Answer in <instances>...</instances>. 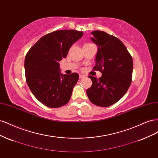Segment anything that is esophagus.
<instances>
[{"label":"esophagus","mask_w":158,"mask_h":158,"mask_svg":"<svg viewBox=\"0 0 158 158\" xmlns=\"http://www.w3.org/2000/svg\"><path fill=\"white\" fill-rule=\"evenodd\" d=\"M84 77H85V76H84V75H83V74H80V76H79V78H80V79L84 78Z\"/></svg>","instance_id":"34e87169"}]
</instances>
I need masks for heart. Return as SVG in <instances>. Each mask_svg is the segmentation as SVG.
I'll return each mask as SVG.
<instances>
[{
    "label": "heart",
    "instance_id": "heart-1",
    "mask_svg": "<svg viewBox=\"0 0 158 158\" xmlns=\"http://www.w3.org/2000/svg\"><path fill=\"white\" fill-rule=\"evenodd\" d=\"M89 44H85V45H89Z\"/></svg>",
    "mask_w": 158,
    "mask_h": 158
}]
</instances>
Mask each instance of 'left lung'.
Masks as SVG:
<instances>
[{"label": "left lung", "instance_id": "1", "mask_svg": "<svg viewBox=\"0 0 158 158\" xmlns=\"http://www.w3.org/2000/svg\"><path fill=\"white\" fill-rule=\"evenodd\" d=\"M91 40L98 46L94 69L101 72L97 78L92 76V85L86 91L89 101L100 107H109L120 100L130 87L133 62L122 41L102 31H94Z\"/></svg>", "mask_w": 158, "mask_h": 158}]
</instances>
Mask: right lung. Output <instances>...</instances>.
Returning <instances> with one entry per match:
<instances>
[{
  "instance_id": "1",
  "label": "right lung",
  "mask_w": 158,
  "mask_h": 158,
  "mask_svg": "<svg viewBox=\"0 0 158 158\" xmlns=\"http://www.w3.org/2000/svg\"><path fill=\"white\" fill-rule=\"evenodd\" d=\"M82 35V31L76 30L55 31L40 38L26 54V82L33 95L45 106L58 108L69 102L79 75L62 74L59 62Z\"/></svg>"
}]
</instances>
